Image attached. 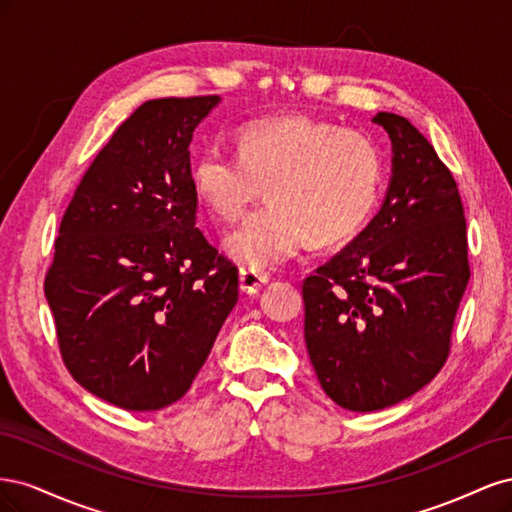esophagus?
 I'll use <instances>...</instances> for the list:
<instances>
[{
  "instance_id": "1",
  "label": "esophagus",
  "mask_w": 512,
  "mask_h": 512,
  "mask_svg": "<svg viewBox=\"0 0 512 512\" xmlns=\"http://www.w3.org/2000/svg\"><path fill=\"white\" fill-rule=\"evenodd\" d=\"M269 280L271 277L265 271H258V269H241L239 271V288L245 294H256Z\"/></svg>"
}]
</instances>
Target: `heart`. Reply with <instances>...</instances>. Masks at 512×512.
I'll return each mask as SVG.
<instances>
[{
	"instance_id": "1",
	"label": "heart",
	"mask_w": 512,
	"mask_h": 512,
	"mask_svg": "<svg viewBox=\"0 0 512 512\" xmlns=\"http://www.w3.org/2000/svg\"><path fill=\"white\" fill-rule=\"evenodd\" d=\"M380 183V151L369 136L309 115L247 123L237 132V158L207 149L192 166L194 192L220 222L239 220L265 185L269 203L224 239V252L245 269L282 265L307 241L352 239L374 211Z\"/></svg>"
}]
</instances>
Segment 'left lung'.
I'll list each match as a JSON object with an SVG mask.
<instances>
[{
  "mask_svg": "<svg viewBox=\"0 0 512 512\" xmlns=\"http://www.w3.org/2000/svg\"><path fill=\"white\" fill-rule=\"evenodd\" d=\"M371 121L393 149L380 211L303 282L309 361L324 393L352 412L395 406L436 378L470 280L451 170L406 117Z\"/></svg>",
  "mask_w": 512,
  "mask_h": 512,
  "instance_id": "8db88e82",
  "label": "left lung"
}]
</instances>
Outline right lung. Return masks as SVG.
<instances>
[{"mask_svg": "<svg viewBox=\"0 0 512 512\" xmlns=\"http://www.w3.org/2000/svg\"><path fill=\"white\" fill-rule=\"evenodd\" d=\"M220 96L160 98L89 166L44 294L72 378L132 412L175 404L239 299L237 267L196 228L190 143Z\"/></svg>", "mask_w": 512, "mask_h": 512, "instance_id": "add662e5", "label": "right lung"}]
</instances>
